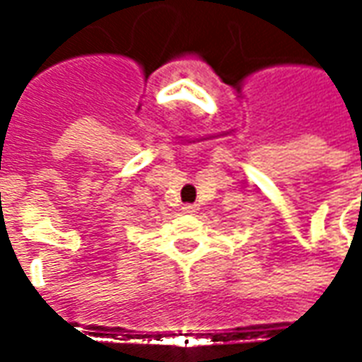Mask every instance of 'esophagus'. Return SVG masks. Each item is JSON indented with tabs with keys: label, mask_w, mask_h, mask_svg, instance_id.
Here are the masks:
<instances>
[{
	"label": "esophagus",
	"mask_w": 362,
	"mask_h": 362,
	"mask_svg": "<svg viewBox=\"0 0 362 362\" xmlns=\"http://www.w3.org/2000/svg\"><path fill=\"white\" fill-rule=\"evenodd\" d=\"M185 214H197L199 212V206L197 204H183V208H181Z\"/></svg>",
	"instance_id": "obj_1"
}]
</instances>
